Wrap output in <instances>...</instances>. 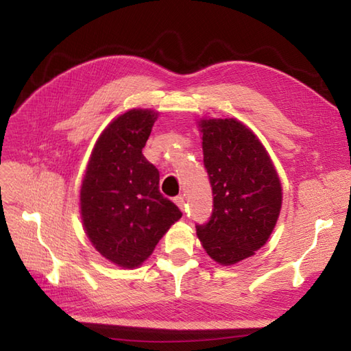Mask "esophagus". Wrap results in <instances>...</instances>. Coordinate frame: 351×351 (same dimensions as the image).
Returning <instances> with one entry per match:
<instances>
[{"label":"esophagus","instance_id":"obj_1","mask_svg":"<svg viewBox=\"0 0 351 351\" xmlns=\"http://www.w3.org/2000/svg\"><path fill=\"white\" fill-rule=\"evenodd\" d=\"M174 204L182 209V210H184V208H186V200H184V197L183 196H177V197H174Z\"/></svg>","mask_w":351,"mask_h":351}]
</instances>
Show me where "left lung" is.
I'll list each match as a JSON object with an SVG mask.
<instances>
[{
	"mask_svg": "<svg viewBox=\"0 0 351 351\" xmlns=\"http://www.w3.org/2000/svg\"><path fill=\"white\" fill-rule=\"evenodd\" d=\"M204 164L214 209L196 234L219 265L250 258L268 241L282 205V187L258 136L236 119H202Z\"/></svg>",
	"mask_w": 351,
	"mask_h": 351,
	"instance_id": "obj_1",
	"label": "left lung"
}]
</instances>
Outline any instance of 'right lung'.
I'll return each mask as SVG.
<instances>
[{
	"mask_svg": "<svg viewBox=\"0 0 351 351\" xmlns=\"http://www.w3.org/2000/svg\"><path fill=\"white\" fill-rule=\"evenodd\" d=\"M158 119L133 108L115 117L95 143L80 187V215L92 246L120 268L151 256L182 212L159 193V171L142 149Z\"/></svg>",
	"mask_w": 351,
	"mask_h": 351,
	"instance_id": "1",
	"label": "right lung"
}]
</instances>
